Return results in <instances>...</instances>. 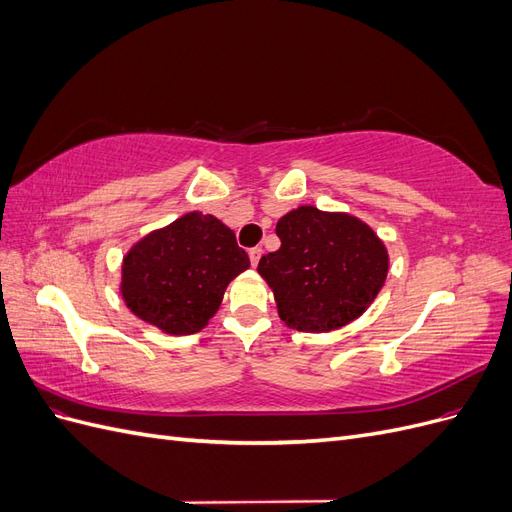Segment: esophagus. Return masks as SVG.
Wrapping results in <instances>:
<instances>
[{"instance_id": "34e87169", "label": "esophagus", "mask_w": 512, "mask_h": 512, "mask_svg": "<svg viewBox=\"0 0 512 512\" xmlns=\"http://www.w3.org/2000/svg\"><path fill=\"white\" fill-rule=\"evenodd\" d=\"M260 256H262V247H252V250H250V262H252V267L258 265Z\"/></svg>"}]
</instances>
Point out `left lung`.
<instances>
[{
  "mask_svg": "<svg viewBox=\"0 0 512 512\" xmlns=\"http://www.w3.org/2000/svg\"><path fill=\"white\" fill-rule=\"evenodd\" d=\"M275 232L280 250L260 258L258 273L290 329H342L374 303L389 273V254L365 222L305 205L280 218Z\"/></svg>",
  "mask_w": 512,
  "mask_h": 512,
  "instance_id": "8db88e82",
  "label": "left lung"
}]
</instances>
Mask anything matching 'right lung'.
Returning <instances> with one entry per match:
<instances>
[{
	"label": "right lung",
	"mask_w": 512,
	"mask_h": 512,
	"mask_svg": "<svg viewBox=\"0 0 512 512\" xmlns=\"http://www.w3.org/2000/svg\"><path fill=\"white\" fill-rule=\"evenodd\" d=\"M250 267L235 232L213 215L185 213L123 256L121 297L168 335H192L220 309L226 286Z\"/></svg>",
	"instance_id": "right-lung-1"
}]
</instances>
